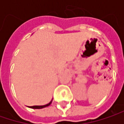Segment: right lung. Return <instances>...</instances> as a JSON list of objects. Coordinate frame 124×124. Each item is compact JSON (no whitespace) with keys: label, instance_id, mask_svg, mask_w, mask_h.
I'll return each mask as SVG.
<instances>
[{"label":"right lung","instance_id":"right-lung-1","mask_svg":"<svg viewBox=\"0 0 124 124\" xmlns=\"http://www.w3.org/2000/svg\"><path fill=\"white\" fill-rule=\"evenodd\" d=\"M52 99L51 100V101H50L49 103H47V104H46V105H44V106H30V108H35V109H40V108H43L47 107V106H50V104L52 103Z\"/></svg>","mask_w":124,"mask_h":124}]
</instances>
